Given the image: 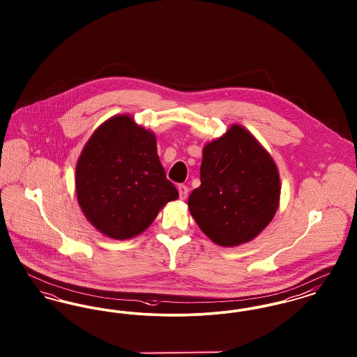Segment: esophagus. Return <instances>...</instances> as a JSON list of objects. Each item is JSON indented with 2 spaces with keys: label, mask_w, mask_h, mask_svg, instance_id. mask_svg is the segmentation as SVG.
I'll use <instances>...</instances> for the list:
<instances>
[{
  "label": "esophagus",
  "mask_w": 357,
  "mask_h": 357,
  "mask_svg": "<svg viewBox=\"0 0 357 357\" xmlns=\"http://www.w3.org/2000/svg\"><path fill=\"white\" fill-rule=\"evenodd\" d=\"M178 191H179L181 199H186L187 194H188V187H187L186 185H179V186H178Z\"/></svg>",
  "instance_id": "34e87169"
}]
</instances>
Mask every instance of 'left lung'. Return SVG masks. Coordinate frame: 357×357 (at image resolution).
I'll return each instance as SVG.
<instances>
[{
  "label": "left lung",
  "instance_id": "1",
  "mask_svg": "<svg viewBox=\"0 0 357 357\" xmlns=\"http://www.w3.org/2000/svg\"><path fill=\"white\" fill-rule=\"evenodd\" d=\"M280 202V175L271 155L241 126L206 144L201 186L188 197L192 218L221 246L257 237Z\"/></svg>",
  "mask_w": 357,
  "mask_h": 357
}]
</instances>
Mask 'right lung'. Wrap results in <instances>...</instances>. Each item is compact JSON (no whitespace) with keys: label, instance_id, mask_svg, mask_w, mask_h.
<instances>
[{"label":"right lung","instance_id":"1","mask_svg":"<svg viewBox=\"0 0 357 357\" xmlns=\"http://www.w3.org/2000/svg\"><path fill=\"white\" fill-rule=\"evenodd\" d=\"M76 192L86 220L114 239L140 234L179 197L159 162L155 135L127 115L107 120L86 142Z\"/></svg>","mask_w":357,"mask_h":357}]
</instances>
